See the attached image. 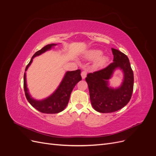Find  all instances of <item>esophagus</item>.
Returning a JSON list of instances; mask_svg holds the SVG:
<instances>
[{
    "instance_id": "34e87169",
    "label": "esophagus",
    "mask_w": 156,
    "mask_h": 156,
    "mask_svg": "<svg viewBox=\"0 0 156 156\" xmlns=\"http://www.w3.org/2000/svg\"><path fill=\"white\" fill-rule=\"evenodd\" d=\"M87 73L86 71H83V72H81V77L83 79H85V77H87Z\"/></svg>"
}]
</instances>
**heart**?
I'll return each mask as SVG.
<instances>
[{"instance_id": "heart-1", "label": "heart", "mask_w": 156, "mask_h": 156, "mask_svg": "<svg viewBox=\"0 0 156 156\" xmlns=\"http://www.w3.org/2000/svg\"><path fill=\"white\" fill-rule=\"evenodd\" d=\"M102 51L99 49H92L87 51L84 54V58L88 60H96L94 66L96 68H101L108 62L109 58L108 56L101 55Z\"/></svg>"}]
</instances>
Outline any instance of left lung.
Instances as JSON below:
<instances>
[{"instance_id":"8db88e82","label":"left lung","mask_w":156,"mask_h":156,"mask_svg":"<svg viewBox=\"0 0 156 156\" xmlns=\"http://www.w3.org/2000/svg\"><path fill=\"white\" fill-rule=\"evenodd\" d=\"M113 62L105 68L90 73L86 77L90 99L93 108L102 113L120 110L129 101L133 90L134 77L129 58L121 51L112 48ZM119 68L124 73V80L120 87L113 89L108 87V81L115 69Z\"/></svg>"}]
</instances>
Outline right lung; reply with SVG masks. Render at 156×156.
<instances>
[{"label":"right lung","instance_id":"add662e5","mask_svg":"<svg viewBox=\"0 0 156 156\" xmlns=\"http://www.w3.org/2000/svg\"><path fill=\"white\" fill-rule=\"evenodd\" d=\"M56 45L57 44H48L44 47L41 49L36 52L35 54L32 56L29 63L27 66L25 72L32 62L33 58L36 57V56L40 55L41 54L45 53V51L50 50L53 47ZM81 79V70L80 69L67 72L65 73L62 81H61L57 89L50 96L44 99V100H36L31 97L29 90H28L26 81V72H25L24 90L25 96L30 104L38 111L43 113H47V114L58 113L62 111L66 107L69 100L71 93H72L74 87Z\"/></svg>","mask_w":156,"mask_h":156}]
</instances>
